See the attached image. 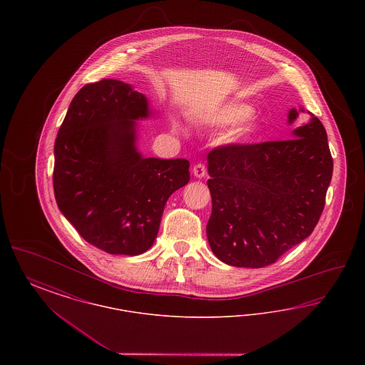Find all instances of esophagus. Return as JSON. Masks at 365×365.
I'll return each mask as SVG.
<instances>
[{
	"label": "esophagus",
	"instance_id": "obj_1",
	"mask_svg": "<svg viewBox=\"0 0 365 365\" xmlns=\"http://www.w3.org/2000/svg\"><path fill=\"white\" fill-rule=\"evenodd\" d=\"M205 174H207V167H205V164L198 163V164H195V165L192 167V175H194L195 178H204Z\"/></svg>",
	"mask_w": 365,
	"mask_h": 365
}]
</instances>
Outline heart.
Instances as JSON below:
<instances>
[{"label": "heart", "mask_w": 365, "mask_h": 365, "mask_svg": "<svg viewBox=\"0 0 365 365\" xmlns=\"http://www.w3.org/2000/svg\"><path fill=\"white\" fill-rule=\"evenodd\" d=\"M253 112L255 109L252 105L241 103V101H232V103L222 105L219 109H216L209 116V120L219 125H234L242 122L237 133V137L246 138L260 130V123L252 116Z\"/></svg>", "instance_id": "b5f03b06"}]
</instances>
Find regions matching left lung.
I'll list each match as a JSON object with an SVG mask.
<instances>
[{
	"label": "left lung",
	"mask_w": 365,
	"mask_h": 365,
	"mask_svg": "<svg viewBox=\"0 0 365 365\" xmlns=\"http://www.w3.org/2000/svg\"><path fill=\"white\" fill-rule=\"evenodd\" d=\"M298 112L290 109L289 123ZM290 139L225 145L208 155L209 246L228 265L262 268L312 234L326 204L332 157L322 122Z\"/></svg>",
	"instance_id": "obj_1"
}]
</instances>
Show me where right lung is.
Masks as SVG:
<instances>
[{
    "mask_svg": "<svg viewBox=\"0 0 365 365\" xmlns=\"http://www.w3.org/2000/svg\"><path fill=\"white\" fill-rule=\"evenodd\" d=\"M150 115L142 93L103 79L76 93L54 142L58 209L85 241L109 255L146 252L167 200L190 180L186 158L139 153L137 120Z\"/></svg>",
    "mask_w": 365,
    "mask_h": 365,
    "instance_id": "right-lung-1",
    "label": "right lung"
}]
</instances>
